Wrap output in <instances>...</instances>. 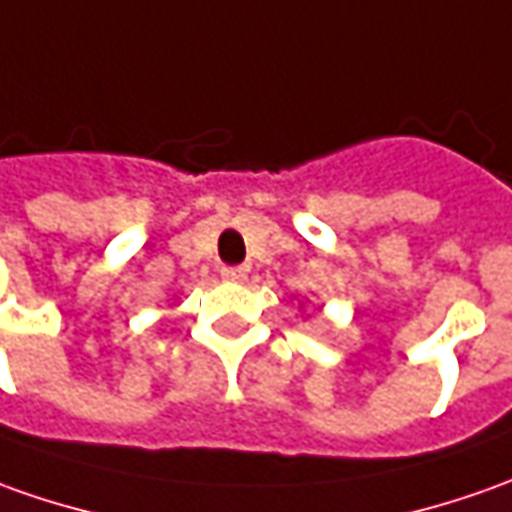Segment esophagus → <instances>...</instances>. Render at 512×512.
Returning <instances> with one entry per match:
<instances>
[{
    "instance_id": "esophagus-1",
    "label": "esophagus",
    "mask_w": 512,
    "mask_h": 512,
    "mask_svg": "<svg viewBox=\"0 0 512 512\" xmlns=\"http://www.w3.org/2000/svg\"><path fill=\"white\" fill-rule=\"evenodd\" d=\"M246 274H249L246 266H224V269H221V277L229 280V283H243V280H246Z\"/></svg>"
}]
</instances>
